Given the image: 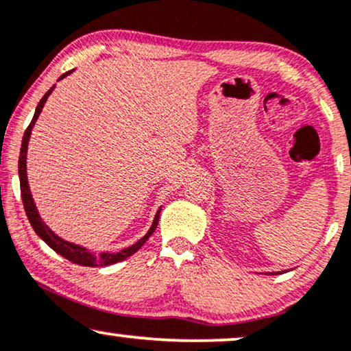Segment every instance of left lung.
Returning a JSON list of instances; mask_svg holds the SVG:
<instances>
[{
    "mask_svg": "<svg viewBox=\"0 0 351 351\" xmlns=\"http://www.w3.org/2000/svg\"><path fill=\"white\" fill-rule=\"evenodd\" d=\"M269 274H274V273H269Z\"/></svg>",
    "mask_w": 351,
    "mask_h": 351,
    "instance_id": "left-lung-1",
    "label": "left lung"
}]
</instances>
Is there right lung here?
<instances>
[{
  "label": "right lung",
  "instance_id": "obj_1",
  "mask_svg": "<svg viewBox=\"0 0 351 351\" xmlns=\"http://www.w3.org/2000/svg\"><path fill=\"white\" fill-rule=\"evenodd\" d=\"M72 72H73V70H69V72L60 75L59 80H62L64 77H67V75L72 73ZM53 90H54V86L49 88V91L46 93L43 97H41L38 106H36L34 119H32L29 128H27L25 133H23L21 156H19V180H21V194H22V202H23V208H25L27 218H29L32 228H34L36 234H38L41 239H43L46 244L51 247V249H53L54 252H58L59 255H62L64 258L72 261V263H77V265H82V266H107V265L119 263V261L128 258V256H132L133 254H136V252L144 245V242H146L149 237L152 236V232L156 231V228H157L160 208L157 210L156 218H154L152 226H151V230L147 231V234L141 237V239H139L136 244H133V245L127 247V249L117 252V254L102 252V254L96 255L88 249H85V247L72 244V242L60 239L58 234H54V232L49 230L48 224H46L43 219L40 218L38 210H36V207H35L34 197H32V193H30V188H29V181H27V149H29V139H30V134H32V128L35 127V121H36V119H38V115L41 114V109H43L45 102H46V99H48V96L51 95V93H53Z\"/></svg>",
  "mask_w": 351,
  "mask_h": 351
}]
</instances>
